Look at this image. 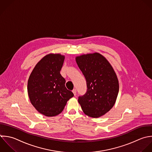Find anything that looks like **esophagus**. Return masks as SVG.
I'll use <instances>...</instances> for the list:
<instances>
[{
	"label": "esophagus",
	"mask_w": 152,
	"mask_h": 152,
	"mask_svg": "<svg viewBox=\"0 0 152 152\" xmlns=\"http://www.w3.org/2000/svg\"><path fill=\"white\" fill-rule=\"evenodd\" d=\"M72 92H73V93L74 95L75 96V95H76V89H74L72 91Z\"/></svg>",
	"instance_id": "obj_1"
}]
</instances>
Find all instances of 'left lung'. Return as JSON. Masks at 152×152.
I'll return each instance as SVG.
<instances>
[{
    "label": "left lung",
    "mask_w": 152,
    "mask_h": 152,
    "mask_svg": "<svg viewBox=\"0 0 152 152\" xmlns=\"http://www.w3.org/2000/svg\"><path fill=\"white\" fill-rule=\"evenodd\" d=\"M76 61L87 85L86 94L79 96L78 102L86 115L100 117L115 103L119 91L116 73L108 61L98 53L77 56Z\"/></svg>",
    "instance_id": "8db88e82"
}]
</instances>
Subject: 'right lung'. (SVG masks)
Instances as JSON below:
<instances>
[{
    "label": "right lung",
    "mask_w": 152,
    "mask_h": 152,
    "mask_svg": "<svg viewBox=\"0 0 152 152\" xmlns=\"http://www.w3.org/2000/svg\"><path fill=\"white\" fill-rule=\"evenodd\" d=\"M64 56L49 54L35 66L28 81V94L32 105L41 114L53 117L60 114L73 92L65 86L60 75Z\"/></svg>",
    "instance_id": "obj_1"
}]
</instances>
